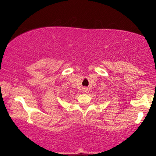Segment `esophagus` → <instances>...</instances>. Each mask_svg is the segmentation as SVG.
<instances>
[{"label": "esophagus", "mask_w": 156, "mask_h": 156, "mask_svg": "<svg viewBox=\"0 0 156 156\" xmlns=\"http://www.w3.org/2000/svg\"><path fill=\"white\" fill-rule=\"evenodd\" d=\"M87 88L84 87V88L83 89V91H84V92H87Z\"/></svg>", "instance_id": "obj_1"}]
</instances>
